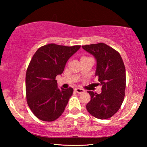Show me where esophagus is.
Here are the masks:
<instances>
[{
  "label": "esophagus",
  "instance_id": "esophagus-1",
  "mask_svg": "<svg viewBox=\"0 0 147 147\" xmlns=\"http://www.w3.org/2000/svg\"><path fill=\"white\" fill-rule=\"evenodd\" d=\"M74 91L76 92L77 93L80 94V93H84V89H80V88H76V89H74Z\"/></svg>",
  "mask_w": 147,
  "mask_h": 147
}]
</instances>
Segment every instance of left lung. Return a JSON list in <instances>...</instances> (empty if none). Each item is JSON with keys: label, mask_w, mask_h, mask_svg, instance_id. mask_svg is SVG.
Here are the masks:
<instances>
[{"label": "left lung", "mask_w": 147, "mask_h": 147, "mask_svg": "<svg viewBox=\"0 0 147 147\" xmlns=\"http://www.w3.org/2000/svg\"><path fill=\"white\" fill-rule=\"evenodd\" d=\"M96 60L95 76L102 86L100 94L89 91L91 100L87 104L88 112L99 119L110 118L121 108L125 94L126 70L117 51L105 43L82 46Z\"/></svg>", "instance_id": "obj_1"}]
</instances>
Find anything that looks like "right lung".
Returning a JSON list of instances; mask_svg holds the SVG:
<instances>
[{"label": "right lung", "mask_w": 147, "mask_h": 147, "mask_svg": "<svg viewBox=\"0 0 147 147\" xmlns=\"http://www.w3.org/2000/svg\"><path fill=\"white\" fill-rule=\"evenodd\" d=\"M80 48L54 43L40 47L34 54L26 74L27 103L32 113L43 121H53L63 113L73 89L58 88L56 76Z\"/></svg>", "instance_id": "1"}]
</instances>
